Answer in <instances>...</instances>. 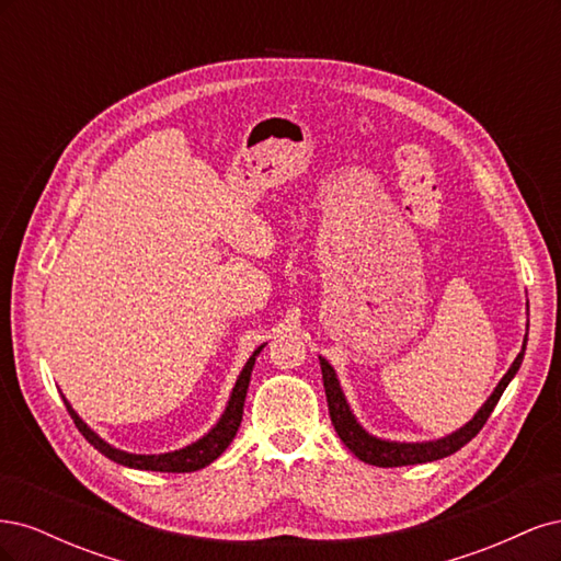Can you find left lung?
Returning a JSON list of instances; mask_svg holds the SVG:
<instances>
[{
  "label": "left lung",
  "instance_id": "obj_1",
  "mask_svg": "<svg viewBox=\"0 0 561 561\" xmlns=\"http://www.w3.org/2000/svg\"><path fill=\"white\" fill-rule=\"evenodd\" d=\"M524 346H526V336H524ZM524 358V348L519 351V355L515 358L513 367L505 371V377L501 379V383L496 386L494 393L484 402L482 410L474 414V419L461 431L451 433L449 437L437 439V443H421V445H407V443H386V439H377L367 435L358 421L353 419L348 404L344 400L342 388H339V381L334 377V369L330 367V363L325 358H320V369H322V386H325V396H328V410H330V419L332 426L336 431V435L342 437V443L360 458V461L369 463V466H379V468H398V466H414V463H428V461H437V458H445L454 451L461 449L463 445H468L470 439L482 431V426L486 423V419L494 412L496 402L501 400L505 386L511 383V379L517 375V369L522 365Z\"/></svg>",
  "mask_w": 561,
  "mask_h": 561
}]
</instances>
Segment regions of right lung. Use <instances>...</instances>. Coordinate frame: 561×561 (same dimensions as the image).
<instances>
[{"label": "right lung", "instance_id": "add662e5", "mask_svg": "<svg viewBox=\"0 0 561 561\" xmlns=\"http://www.w3.org/2000/svg\"><path fill=\"white\" fill-rule=\"evenodd\" d=\"M262 351V346L252 353V358L248 360V365L243 367L239 381H236L233 386V393H231V400L227 404V410L222 414V419H219L217 426L206 435L201 437L198 443L184 447L180 451H171V454H159V456H138V454H126V451H118L114 447H110L107 443H103L87 423H83L70 404H67L65 400V407L67 412H70L75 426L79 428V433L89 439V443L100 451L105 454L107 458H112V461L122 463V466H128V468H138V470H157V472H192V470H198V468H206L208 463H213L215 458L222 454L229 443L233 439L236 431H239L241 426V419H243V404H245V396H248V383H250V371H252V365H254V355H257Z\"/></svg>", "mask_w": 561, "mask_h": 561}]
</instances>
